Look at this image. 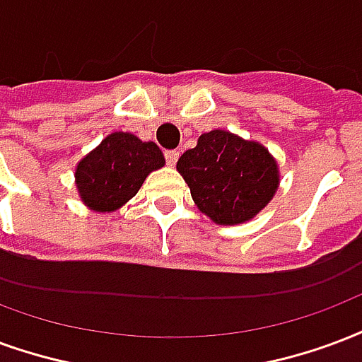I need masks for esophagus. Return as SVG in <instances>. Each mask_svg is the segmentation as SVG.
<instances>
[{
	"mask_svg": "<svg viewBox=\"0 0 362 362\" xmlns=\"http://www.w3.org/2000/svg\"><path fill=\"white\" fill-rule=\"evenodd\" d=\"M178 157H180V153H178V151H174V149L165 151V159H167L168 167H174V165H176V160H178Z\"/></svg>",
	"mask_w": 362,
	"mask_h": 362,
	"instance_id": "obj_1",
	"label": "esophagus"
}]
</instances>
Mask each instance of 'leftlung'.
I'll list each match as a JSON object with an SVG mask.
<instances>
[{"label":"left lung","mask_w":362,"mask_h":362,"mask_svg":"<svg viewBox=\"0 0 362 362\" xmlns=\"http://www.w3.org/2000/svg\"><path fill=\"white\" fill-rule=\"evenodd\" d=\"M197 209L216 224H240L261 211L278 188L269 149L226 130L202 134L176 163Z\"/></svg>","instance_id":"left-lung-1"}]
</instances>
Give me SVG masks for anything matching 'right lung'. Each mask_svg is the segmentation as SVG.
<instances>
[{"instance_id":"right-lung-1","label":"right lung","mask_w":362,"mask_h":362,"mask_svg":"<svg viewBox=\"0 0 362 362\" xmlns=\"http://www.w3.org/2000/svg\"><path fill=\"white\" fill-rule=\"evenodd\" d=\"M163 165L165 157L153 141L115 132L80 160L76 188L88 207L109 213L138 194L147 174Z\"/></svg>"}]
</instances>
